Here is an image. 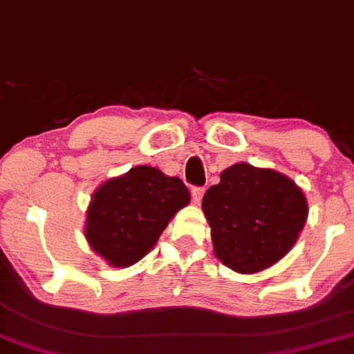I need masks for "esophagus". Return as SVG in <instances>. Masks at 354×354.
Segmentation results:
<instances>
[{
    "instance_id": "esophagus-1",
    "label": "esophagus",
    "mask_w": 354,
    "mask_h": 354,
    "mask_svg": "<svg viewBox=\"0 0 354 354\" xmlns=\"http://www.w3.org/2000/svg\"><path fill=\"white\" fill-rule=\"evenodd\" d=\"M203 194H204V188H203V186H193V188H191V196H193V201H194V203L201 201Z\"/></svg>"
}]
</instances>
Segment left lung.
<instances>
[{
	"instance_id": "1",
	"label": "left lung",
	"mask_w": 354,
	"mask_h": 354,
	"mask_svg": "<svg viewBox=\"0 0 354 354\" xmlns=\"http://www.w3.org/2000/svg\"><path fill=\"white\" fill-rule=\"evenodd\" d=\"M214 254L229 269L254 274L274 266L304 229L308 206L290 178L237 163L203 198Z\"/></svg>"
}]
</instances>
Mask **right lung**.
<instances>
[{
  "instance_id": "obj_1",
  "label": "right lung",
  "mask_w": 354,
  "mask_h": 354,
  "mask_svg": "<svg viewBox=\"0 0 354 354\" xmlns=\"http://www.w3.org/2000/svg\"><path fill=\"white\" fill-rule=\"evenodd\" d=\"M188 203L189 191L180 178L165 176L153 166H135L93 193L85 237L110 266H133Z\"/></svg>"
}]
</instances>
